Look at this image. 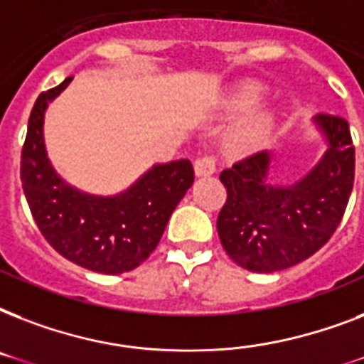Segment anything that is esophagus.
Masks as SVG:
<instances>
[{
    "instance_id": "obj_1",
    "label": "esophagus",
    "mask_w": 364,
    "mask_h": 364,
    "mask_svg": "<svg viewBox=\"0 0 364 364\" xmlns=\"http://www.w3.org/2000/svg\"><path fill=\"white\" fill-rule=\"evenodd\" d=\"M194 171H196V176L198 177H205V176H213L217 171V162L213 156H202L194 162Z\"/></svg>"
}]
</instances>
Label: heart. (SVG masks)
Listing matches in <instances>:
<instances>
[{
  "label": "heart",
  "instance_id": "b5f03b06",
  "mask_svg": "<svg viewBox=\"0 0 364 364\" xmlns=\"http://www.w3.org/2000/svg\"><path fill=\"white\" fill-rule=\"evenodd\" d=\"M260 98H262V88L259 85H245L236 94V107L240 111L253 109L255 105L260 102ZM270 128L272 117L268 113H260V115L253 117L247 124H243L240 128V132L236 134V145L242 149L253 147V145H257L270 132Z\"/></svg>",
  "mask_w": 364,
  "mask_h": 364
}]
</instances>
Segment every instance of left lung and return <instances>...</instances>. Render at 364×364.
Masks as SVG:
<instances>
[{"mask_svg":"<svg viewBox=\"0 0 364 364\" xmlns=\"http://www.w3.org/2000/svg\"><path fill=\"white\" fill-rule=\"evenodd\" d=\"M327 143L321 160L294 185L268 181L272 151H260L221 171L227 202L217 232L227 255L245 270L270 274L319 251L344 217L355 177V149L348 121L317 115Z\"/></svg>","mask_w":364,"mask_h":364,"instance_id":"1","label":"left lung"}]
</instances>
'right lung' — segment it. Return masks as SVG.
<instances>
[{
  "instance_id": "1",
  "label": "right lung",
  "mask_w": 364,
  "mask_h": 364,
  "mask_svg": "<svg viewBox=\"0 0 364 364\" xmlns=\"http://www.w3.org/2000/svg\"><path fill=\"white\" fill-rule=\"evenodd\" d=\"M71 79L39 94L31 109L20 160L22 188L37 227L62 257L100 274L130 272L156 249L170 215L193 187V164L187 159L154 164L113 196L70 185L50 164L43 124L48 104Z\"/></svg>"
}]
</instances>
